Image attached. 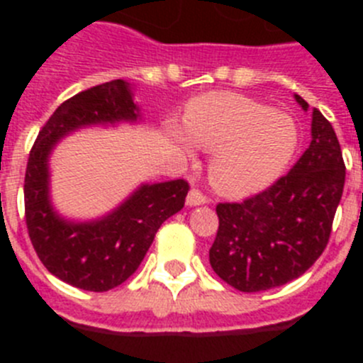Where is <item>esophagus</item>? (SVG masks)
<instances>
[{
  "label": "esophagus",
  "mask_w": 363,
  "mask_h": 363,
  "mask_svg": "<svg viewBox=\"0 0 363 363\" xmlns=\"http://www.w3.org/2000/svg\"><path fill=\"white\" fill-rule=\"evenodd\" d=\"M209 203V198L205 196L203 192H200L198 189H192L187 194V205L189 207H196V205H205Z\"/></svg>",
  "instance_id": "34e87169"
}]
</instances>
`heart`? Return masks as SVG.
I'll list each match as a JSON object with an SVG mask.
<instances>
[{
	"label": "heart",
	"instance_id": "heart-1",
	"mask_svg": "<svg viewBox=\"0 0 363 363\" xmlns=\"http://www.w3.org/2000/svg\"><path fill=\"white\" fill-rule=\"evenodd\" d=\"M184 125L188 134L171 127V138L187 154L192 152L191 141L213 152L211 184L230 198L249 196L274 184L300 142L298 125L289 114L233 92L194 98L185 108Z\"/></svg>",
	"mask_w": 363,
	"mask_h": 363
}]
</instances>
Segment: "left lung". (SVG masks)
Masks as SVG:
<instances>
[{
    "label": "left lung",
    "mask_w": 363,
    "mask_h": 363,
    "mask_svg": "<svg viewBox=\"0 0 363 363\" xmlns=\"http://www.w3.org/2000/svg\"><path fill=\"white\" fill-rule=\"evenodd\" d=\"M303 111L307 101L294 94ZM345 165L333 125L313 108L311 145L269 189L240 203H218L209 251L218 277L242 293L296 280L320 258L342 200Z\"/></svg>",
    "instance_id": "1"
}]
</instances>
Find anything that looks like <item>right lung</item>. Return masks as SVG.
I'll return each instance as SVG.
<instances>
[{
    "label": "right lung",
    "mask_w": 363,
    "mask_h": 363,
    "mask_svg": "<svg viewBox=\"0 0 363 363\" xmlns=\"http://www.w3.org/2000/svg\"><path fill=\"white\" fill-rule=\"evenodd\" d=\"M140 107L130 85L112 79L63 101L41 127L25 172V220L38 258L65 284L83 291L114 289L134 274L167 218L184 209L189 184H143L116 209L91 221H70L50 201L49 158L54 145L92 125L136 123Z\"/></svg>",
    "instance_id": "obj_1"
}]
</instances>
